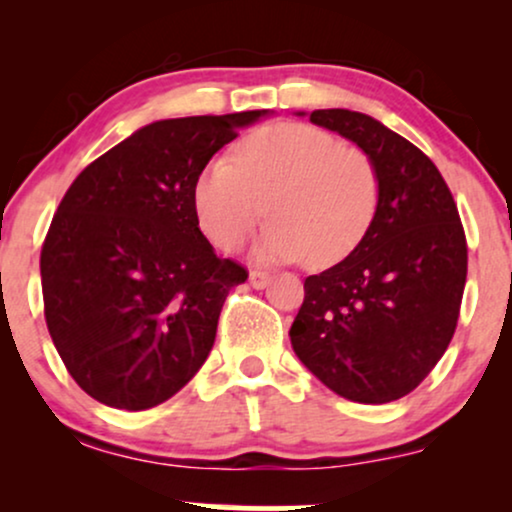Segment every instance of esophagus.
I'll use <instances>...</instances> for the list:
<instances>
[{"label": "esophagus", "instance_id": "1", "mask_svg": "<svg viewBox=\"0 0 512 512\" xmlns=\"http://www.w3.org/2000/svg\"><path fill=\"white\" fill-rule=\"evenodd\" d=\"M250 286L252 289H264V286L269 284V279H272V276H269L267 272H260V269H250Z\"/></svg>", "mask_w": 512, "mask_h": 512}]
</instances>
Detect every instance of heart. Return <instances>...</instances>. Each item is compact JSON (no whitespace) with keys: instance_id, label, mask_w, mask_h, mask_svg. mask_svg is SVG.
<instances>
[{"instance_id":"1","label":"heart","mask_w":512,"mask_h":512,"mask_svg":"<svg viewBox=\"0 0 512 512\" xmlns=\"http://www.w3.org/2000/svg\"><path fill=\"white\" fill-rule=\"evenodd\" d=\"M378 195L368 154L325 129L279 122L250 132L231 156H216L202 170L195 207L216 248H240L267 211L272 223L255 248L260 260L308 255L310 267H327L366 236Z\"/></svg>"}]
</instances>
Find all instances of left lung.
I'll return each instance as SVG.
<instances>
[{"mask_svg":"<svg viewBox=\"0 0 512 512\" xmlns=\"http://www.w3.org/2000/svg\"><path fill=\"white\" fill-rule=\"evenodd\" d=\"M310 122L370 156L380 195L361 243L305 279L291 346L339 397L395 402L419 387L455 334L467 281L460 214L431 158L375 117L332 108L313 110Z\"/></svg>","mask_w":512,"mask_h":512,"instance_id":"obj_1","label":"left lung"}]
</instances>
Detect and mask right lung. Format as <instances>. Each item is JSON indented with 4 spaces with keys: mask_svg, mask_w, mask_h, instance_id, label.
Segmentation results:
<instances>
[{
    "mask_svg": "<svg viewBox=\"0 0 512 512\" xmlns=\"http://www.w3.org/2000/svg\"><path fill=\"white\" fill-rule=\"evenodd\" d=\"M269 110L158 120L72 182L40 252L45 322L76 385L142 411L182 390L248 272L199 231L195 187L211 156Z\"/></svg>",
    "mask_w": 512,
    "mask_h": 512,
    "instance_id": "right-lung-1",
    "label": "right lung"
}]
</instances>
